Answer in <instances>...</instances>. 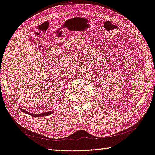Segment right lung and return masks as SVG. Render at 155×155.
Masks as SVG:
<instances>
[{
  "label": "right lung",
  "mask_w": 155,
  "mask_h": 155,
  "mask_svg": "<svg viewBox=\"0 0 155 155\" xmlns=\"http://www.w3.org/2000/svg\"><path fill=\"white\" fill-rule=\"evenodd\" d=\"M21 110H22L23 112L26 113V114H28L30 115H31V116L33 117H40V116H47V115H49L52 114L53 112L54 111H49V112H45V113H42V114H31V113L28 112V111H26V110H24V109H21Z\"/></svg>",
  "instance_id": "obj_1"
}]
</instances>
